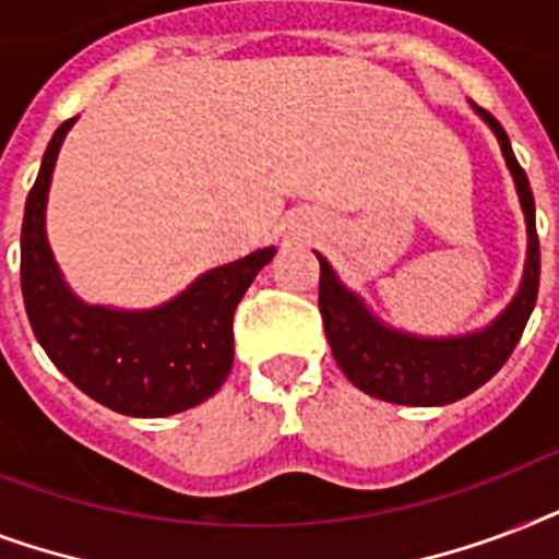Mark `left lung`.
I'll return each mask as SVG.
<instances>
[{
  "mask_svg": "<svg viewBox=\"0 0 559 559\" xmlns=\"http://www.w3.org/2000/svg\"><path fill=\"white\" fill-rule=\"evenodd\" d=\"M478 116L493 127L502 144L504 162L513 174L520 191L525 223H528V261L525 278L508 310L487 331L459 340H417L406 333L382 328L354 293L342 287L333 275L331 263H322L319 275V310H322L324 333L340 368L359 391L385 403L400 406H443L467 397L478 385H485L499 368L508 362L513 348L520 345L522 331L537 305L539 289V237L534 219V193L528 177L513 156L511 139L487 109L476 107Z\"/></svg>",
  "mask_w": 559,
  "mask_h": 559,
  "instance_id": "obj_1",
  "label": "left lung"
}]
</instances>
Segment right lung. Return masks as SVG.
Returning a JSON list of instances; mask_svg holds the SVG:
<instances>
[{"mask_svg": "<svg viewBox=\"0 0 559 559\" xmlns=\"http://www.w3.org/2000/svg\"><path fill=\"white\" fill-rule=\"evenodd\" d=\"M74 118L51 135L22 217L20 281L31 331L69 380L95 403L130 417H165L200 406L226 382L235 359L231 319L275 249L197 278L170 305L121 313L78 301L46 240V197L60 144Z\"/></svg>", "mask_w": 559, "mask_h": 559, "instance_id": "obj_1", "label": "right lung"}]
</instances>
